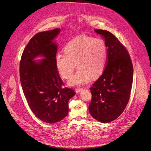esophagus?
Listing matches in <instances>:
<instances>
[{"label": "esophagus", "mask_w": 151, "mask_h": 151, "mask_svg": "<svg viewBox=\"0 0 151 151\" xmlns=\"http://www.w3.org/2000/svg\"><path fill=\"white\" fill-rule=\"evenodd\" d=\"M83 90V88H75V91H76V93H79L81 91H82Z\"/></svg>", "instance_id": "1"}]
</instances>
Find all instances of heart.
<instances>
[{"instance_id": "b5f03b06", "label": "heart", "mask_w": 151, "mask_h": 151, "mask_svg": "<svg viewBox=\"0 0 151 151\" xmlns=\"http://www.w3.org/2000/svg\"><path fill=\"white\" fill-rule=\"evenodd\" d=\"M64 53L55 58L57 70L63 78L68 79L77 66L79 68L69 81V85L80 86L103 73L107 61V48L104 41L87 35L75 38L67 43Z\"/></svg>"}]
</instances>
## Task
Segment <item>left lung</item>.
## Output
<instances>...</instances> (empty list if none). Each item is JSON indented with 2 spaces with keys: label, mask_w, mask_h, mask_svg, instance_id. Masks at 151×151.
Segmentation results:
<instances>
[{
  "label": "left lung",
  "mask_w": 151,
  "mask_h": 151,
  "mask_svg": "<svg viewBox=\"0 0 151 151\" xmlns=\"http://www.w3.org/2000/svg\"><path fill=\"white\" fill-rule=\"evenodd\" d=\"M107 47V62L102 75L90 88L88 109L91 116L106 123L116 119L125 109L130 97L133 65L129 53L111 32L95 29Z\"/></svg>",
  "instance_id": "left-lung-1"
}]
</instances>
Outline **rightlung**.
I'll list each match as a JSON object with an SVG mask.
<instances>
[{
    "mask_svg": "<svg viewBox=\"0 0 151 151\" xmlns=\"http://www.w3.org/2000/svg\"><path fill=\"white\" fill-rule=\"evenodd\" d=\"M59 28L35 34L24 48L20 63V78L24 96L31 111L47 123L62 120L68 112V102L75 94L63 83L55 63L57 45L53 40ZM44 58L35 61V58Z\"/></svg>",
    "mask_w": 151,
    "mask_h": 151,
    "instance_id": "1",
    "label": "right lung"
}]
</instances>
